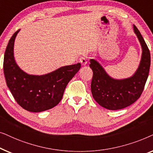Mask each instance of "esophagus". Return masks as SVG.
<instances>
[{"label": "esophagus", "mask_w": 153, "mask_h": 153, "mask_svg": "<svg viewBox=\"0 0 153 153\" xmlns=\"http://www.w3.org/2000/svg\"><path fill=\"white\" fill-rule=\"evenodd\" d=\"M79 61L81 63L82 65H85L88 63V60H87V58L85 57V56H82V57H81L79 58Z\"/></svg>", "instance_id": "34e87169"}]
</instances>
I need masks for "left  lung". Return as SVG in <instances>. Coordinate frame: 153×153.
Listing matches in <instances>:
<instances>
[{"mask_svg": "<svg viewBox=\"0 0 153 153\" xmlns=\"http://www.w3.org/2000/svg\"><path fill=\"white\" fill-rule=\"evenodd\" d=\"M134 30L142 47V57L137 72L130 78L116 80L106 74L102 67L91 59L90 68L93 72L91 81L93 97L100 106L109 110L124 108L135 102L141 95L147 81L150 66V53L139 30Z\"/></svg>", "mask_w": 153, "mask_h": 153, "instance_id": "8db88e82", "label": "left lung"}]
</instances>
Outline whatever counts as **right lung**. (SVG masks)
I'll use <instances>...</instances> for the list:
<instances>
[{
	"label": "right lung",
	"mask_w": 153,
	"mask_h": 153,
	"mask_svg": "<svg viewBox=\"0 0 153 153\" xmlns=\"http://www.w3.org/2000/svg\"><path fill=\"white\" fill-rule=\"evenodd\" d=\"M10 38L3 60V72L7 87L16 102L30 112H41L54 107L60 102L65 88L81 68V64L62 67L42 76L29 75L21 70L14 58L15 37Z\"/></svg>",
	"instance_id": "right-lung-1"
}]
</instances>
